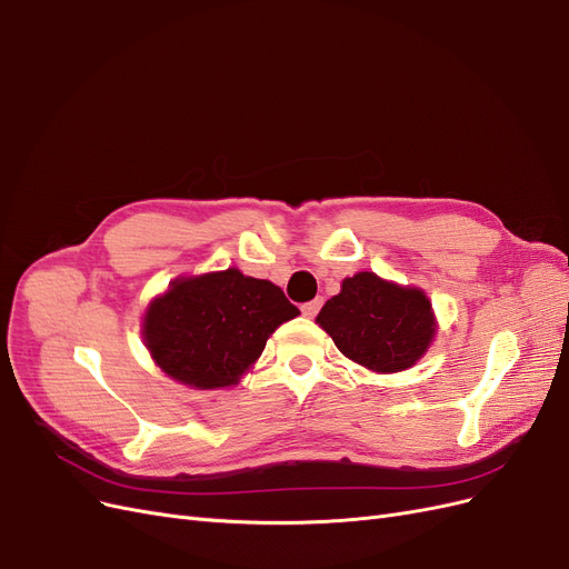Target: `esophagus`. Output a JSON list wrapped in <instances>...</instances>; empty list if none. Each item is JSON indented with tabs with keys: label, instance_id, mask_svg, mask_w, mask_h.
I'll use <instances>...</instances> for the list:
<instances>
[{
	"label": "esophagus",
	"instance_id": "obj_1",
	"mask_svg": "<svg viewBox=\"0 0 569 569\" xmlns=\"http://www.w3.org/2000/svg\"><path fill=\"white\" fill-rule=\"evenodd\" d=\"M320 306H322V299L318 297V299H313V301L303 303V306H301V313H303L306 318H316L318 311H320Z\"/></svg>",
	"mask_w": 569,
	"mask_h": 569
}]
</instances>
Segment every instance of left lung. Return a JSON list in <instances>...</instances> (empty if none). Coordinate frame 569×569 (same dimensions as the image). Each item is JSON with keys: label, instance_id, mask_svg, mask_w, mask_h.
<instances>
[{"label": "left lung", "instance_id": "left-lung-1", "mask_svg": "<svg viewBox=\"0 0 569 569\" xmlns=\"http://www.w3.org/2000/svg\"><path fill=\"white\" fill-rule=\"evenodd\" d=\"M316 322L349 360L382 375L416 366L437 335L432 301L420 287L396 284L368 270L343 278Z\"/></svg>", "mask_w": 569, "mask_h": 569}]
</instances>
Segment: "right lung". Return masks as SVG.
I'll use <instances>...</instances> for the list:
<instances>
[{"label":"right lung","mask_w":569,"mask_h":569,"mask_svg":"<svg viewBox=\"0 0 569 569\" xmlns=\"http://www.w3.org/2000/svg\"><path fill=\"white\" fill-rule=\"evenodd\" d=\"M299 316L284 291L237 268L182 274L151 299L142 339L170 380L194 389H226L242 380L268 337Z\"/></svg>","instance_id":"obj_1"}]
</instances>
